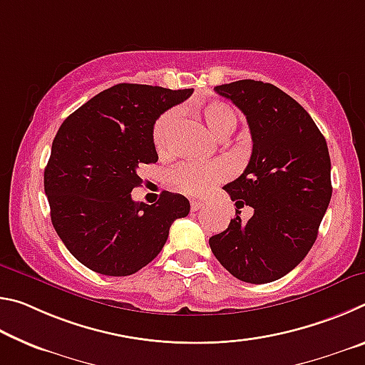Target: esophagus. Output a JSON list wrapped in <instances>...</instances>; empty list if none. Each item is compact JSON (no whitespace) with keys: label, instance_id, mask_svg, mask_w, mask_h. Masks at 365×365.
I'll use <instances>...</instances> for the list:
<instances>
[{"label":"esophagus","instance_id":"esophagus-1","mask_svg":"<svg viewBox=\"0 0 365 365\" xmlns=\"http://www.w3.org/2000/svg\"><path fill=\"white\" fill-rule=\"evenodd\" d=\"M191 206V211H200V209L205 206V201H200V200H193L190 202Z\"/></svg>","mask_w":365,"mask_h":365}]
</instances>
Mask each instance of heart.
<instances>
[{
	"mask_svg": "<svg viewBox=\"0 0 365 365\" xmlns=\"http://www.w3.org/2000/svg\"><path fill=\"white\" fill-rule=\"evenodd\" d=\"M195 114L205 122V125L217 137L230 135L237 127V113L222 101H209L195 108ZM180 117V110L169 109L159 117L153 127V145L159 154L170 151L172 137ZM230 174V165L225 160H214L209 164H182L169 174V183L185 195H206L215 183Z\"/></svg>",
	"mask_w": 365,
	"mask_h": 365,
	"instance_id": "heart-1",
	"label": "heart"
}]
</instances>
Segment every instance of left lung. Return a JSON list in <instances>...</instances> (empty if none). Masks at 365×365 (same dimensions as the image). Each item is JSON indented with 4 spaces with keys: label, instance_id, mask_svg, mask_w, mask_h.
Returning <instances> with one entry per match:
<instances>
[{
    "label": "left lung",
    "instance_id": "8db88e82",
    "mask_svg": "<svg viewBox=\"0 0 365 365\" xmlns=\"http://www.w3.org/2000/svg\"><path fill=\"white\" fill-rule=\"evenodd\" d=\"M214 90L246 115L252 153L243 174L224 187L237 212L209 246L238 280H279L312 248L329 207L327 141L307 110L275 85L238 80ZM243 205L255 209L248 222L239 217Z\"/></svg>",
    "mask_w": 365,
    "mask_h": 365
}]
</instances>
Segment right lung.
Segmentation results:
<instances>
[{
  "instance_id": "obj_1",
  "label": "right lung",
  "mask_w": 365,
  "mask_h": 365,
  "mask_svg": "<svg viewBox=\"0 0 365 365\" xmlns=\"http://www.w3.org/2000/svg\"><path fill=\"white\" fill-rule=\"evenodd\" d=\"M193 88L119 83L72 113L53 140L45 169L51 222L71 255L93 272L125 277L156 257L175 219L190 212L182 195L132 200L141 164L158 163L153 127Z\"/></svg>"
}]
</instances>
